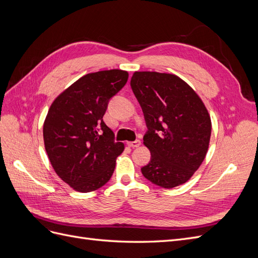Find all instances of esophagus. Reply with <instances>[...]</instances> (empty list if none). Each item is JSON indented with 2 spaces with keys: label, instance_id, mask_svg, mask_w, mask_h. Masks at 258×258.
I'll return each mask as SVG.
<instances>
[{
  "label": "esophagus",
  "instance_id": "1",
  "mask_svg": "<svg viewBox=\"0 0 258 258\" xmlns=\"http://www.w3.org/2000/svg\"><path fill=\"white\" fill-rule=\"evenodd\" d=\"M130 147H139L140 145H141V141H140V140H136V141H132V142H128L127 143Z\"/></svg>",
  "mask_w": 258,
  "mask_h": 258
}]
</instances>
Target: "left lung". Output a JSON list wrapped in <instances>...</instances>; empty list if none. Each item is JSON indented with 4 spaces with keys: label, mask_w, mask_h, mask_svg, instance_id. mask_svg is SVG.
Masks as SVG:
<instances>
[{
    "label": "left lung",
    "mask_w": 258,
    "mask_h": 258,
    "mask_svg": "<svg viewBox=\"0 0 258 258\" xmlns=\"http://www.w3.org/2000/svg\"><path fill=\"white\" fill-rule=\"evenodd\" d=\"M131 88L142 107L151 161L141 168L148 181L163 188L182 185L204 161L211 118L199 96L178 76L135 72Z\"/></svg>",
    "instance_id": "8db88e82"
}]
</instances>
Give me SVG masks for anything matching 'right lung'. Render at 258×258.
<instances>
[{
	"mask_svg": "<svg viewBox=\"0 0 258 258\" xmlns=\"http://www.w3.org/2000/svg\"><path fill=\"white\" fill-rule=\"evenodd\" d=\"M128 76L122 70L86 74L50 105L43 127L45 150L59 177L77 191L96 190L113 175L124 147L103 116Z\"/></svg>",
	"mask_w": 258,
	"mask_h": 258,
	"instance_id": "add662e5",
	"label": "right lung"
}]
</instances>
